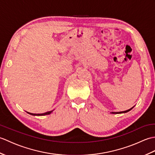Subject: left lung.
I'll return each mask as SVG.
<instances>
[{
    "label": "left lung",
    "mask_w": 155,
    "mask_h": 155,
    "mask_svg": "<svg viewBox=\"0 0 155 155\" xmlns=\"http://www.w3.org/2000/svg\"><path fill=\"white\" fill-rule=\"evenodd\" d=\"M133 108H130V109H128V110H125V111H122V112H113V113H112L113 114H120V113H127V112H128V111H130L131 109H132Z\"/></svg>",
    "instance_id": "1"
}]
</instances>
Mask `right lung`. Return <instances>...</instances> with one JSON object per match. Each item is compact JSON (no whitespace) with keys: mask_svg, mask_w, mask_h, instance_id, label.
I'll use <instances>...</instances> for the list:
<instances>
[{"mask_svg":"<svg viewBox=\"0 0 155 155\" xmlns=\"http://www.w3.org/2000/svg\"><path fill=\"white\" fill-rule=\"evenodd\" d=\"M52 112V110H51V111H48V112H47V113H42V114H34V113H27L28 114H30L31 115H34V116H44V115H47V114H51Z\"/></svg>","mask_w":155,"mask_h":155,"instance_id":"1","label":"right lung"}]
</instances>
